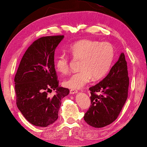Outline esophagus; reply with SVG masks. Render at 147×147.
<instances>
[{
	"label": "esophagus",
	"mask_w": 147,
	"mask_h": 147,
	"mask_svg": "<svg viewBox=\"0 0 147 147\" xmlns=\"http://www.w3.org/2000/svg\"><path fill=\"white\" fill-rule=\"evenodd\" d=\"M78 92V91L77 90H70V94H77Z\"/></svg>",
	"instance_id": "1"
}]
</instances>
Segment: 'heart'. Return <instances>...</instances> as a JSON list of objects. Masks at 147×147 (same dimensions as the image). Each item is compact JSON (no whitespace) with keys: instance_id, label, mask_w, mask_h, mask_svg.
<instances>
[{"instance_id":"heart-1","label":"heart","mask_w":147,"mask_h":147,"mask_svg":"<svg viewBox=\"0 0 147 147\" xmlns=\"http://www.w3.org/2000/svg\"><path fill=\"white\" fill-rule=\"evenodd\" d=\"M72 57L80 60V71L65 79L63 85L70 89H79L88 83L93 77L99 80L107 75L115 55L114 48L107 42L83 39L72 44L69 48ZM56 70L64 75L69 71V59L65 53L57 56L55 63Z\"/></svg>"}]
</instances>
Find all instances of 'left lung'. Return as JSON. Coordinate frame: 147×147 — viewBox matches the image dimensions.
<instances>
[{"mask_svg":"<svg viewBox=\"0 0 147 147\" xmlns=\"http://www.w3.org/2000/svg\"><path fill=\"white\" fill-rule=\"evenodd\" d=\"M129 77L125 55L119 60L99 83L90 87L91 107L84 115V120L96 128L105 127L117 118L127 98ZM101 94L98 95L96 92Z\"/></svg>","mask_w":147,"mask_h":147,"instance_id":"1","label":"left lung"}]
</instances>
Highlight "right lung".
I'll return each instance as SVG.
<instances>
[{"mask_svg":"<svg viewBox=\"0 0 147 147\" xmlns=\"http://www.w3.org/2000/svg\"><path fill=\"white\" fill-rule=\"evenodd\" d=\"M63 35L43 36L26 51L15 76L16 105L28 121L47 127L58 118L61 100L68 95V88L59 87L55 69L54 53ZM57 94L50 98V90Z\"/></svg>","mask_w":147,"mask_h":147,"instance_id":"1","label":"right lung"}]
</instances>
